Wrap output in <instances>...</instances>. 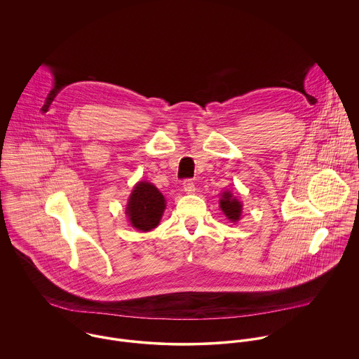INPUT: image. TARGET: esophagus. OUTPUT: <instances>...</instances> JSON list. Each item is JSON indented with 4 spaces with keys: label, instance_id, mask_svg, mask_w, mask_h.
Segmentation results:
<instances>
[{
    "label": "esophagus",
    "instance_id": "esophagus-1",
    "mask_svg": "<svg viewBox=\"0 0 359 359\" xmlns=\"http://www.w3.org/2000/svg\"><path fill=\"white\" fill-rule=\"evenodd\" d=\"M182 188L187 194H194L195 192V184L191 180H185L182 184Z\"/></svg>",
    "mask_w": 359,
    "mask_h": 359
}]
</instances>
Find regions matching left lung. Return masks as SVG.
<instances>
[{
  "mask_svg": "<svg viewBox=\"0 0 359 359\" xmlns=\"http://www.w3.org/2000/svg\"><path fill=\"white\" fill-rule=\"evenodd\" d=\"M219 207L224 211V214L226 215V218L231 219V222H236L241 219L242 203L236 198H233V195L229 191L222 194V198L219 201Z\"/></svg>",
  "mask_w": 359,
  "mask_h": 359,
  "instance_id": "obj_1",
  "label": "left lung"
}]
</instances>
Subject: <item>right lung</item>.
<instances>
[{"instance_id": "obj_1", "label": "right lung", "mask_w": 359, "mask_h": 359, "mask_svg": "<svg viewBox=\"0 0 359 359\" xmlns=\"http://www.w3.org/2000/svg\"><path fill=\"white\" fill-rule=\"evenodd\" d=\"M164 208L165 201L158 189L147 181H141L130 195L126 214L134 228L148 232L158 225Z\"/></svg>"}]
</instances>
